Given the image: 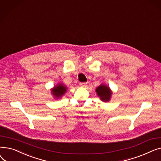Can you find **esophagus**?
<instances>
[{"label": "esophagus", "mask_w": 161, "mask_h": 161, "mask_svg": "<svg viewBox=\"0 0 161 161\" xmlns=\"http://www.w3.org/2000/svg\"><path fill=\"white\" fill-rule=\"evenodd\" d=\"M80 86H81V87H86L87 86V83H80Z\"/></svg>", "instance_id": "1"}]
</instances>
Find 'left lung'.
Returning a JSON list of instances; mask_svg holds the SVG:
<instances>
[{
	"mask_svg": "<svg viewBox=\"0 0 161 161\" xmlns=\"http://www.w3.org/2000/svg\"><path fill=\"white\" fill-rule=\"evenodd\" d=\"M96 92L100 100L106 103L109 101L112 94V92L109 87L106 85H103V84H101L96 89Z\"/></svg>",
	"mask_w": 161,
	"mask_h": 161,
	"instance_id": "8db88e82",
	"label": "left lung"
}]
</instances>
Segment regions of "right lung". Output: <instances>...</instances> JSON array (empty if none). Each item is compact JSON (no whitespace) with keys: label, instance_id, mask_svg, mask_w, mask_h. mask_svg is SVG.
Instances as JSON below:
<instances>
[{"label":"right lung","instance_id":"1","mask_svg":"<svg viewBox=\"0 0 161 161\" xmlns=\"http://www.w3.org/2000/svg\"><path fill=\"white\" fill-rule=\"evenodd\" d=\"M67 88L62 83H58L52 89V93L55 98H59L63 96L66 92Z\"/></svg>","mask_w":161,"mask_h":161}]
</instances>
